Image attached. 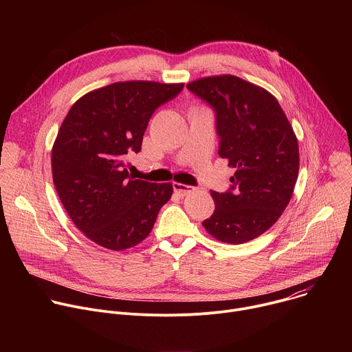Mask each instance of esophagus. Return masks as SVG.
Wrapping results in <instances>:
<instances>
[{
    "label": "esophagus",
    "instance_id": "obj_1",
    "mask_svg": "<svg viewBox=\"0 0 352 352\" xmlns=\"http://www.w3.org/2000/svg\"><path fill=\"white\" fill-rule=\"evenodd\" d=\"M173 188H174V190H175L179 196H185V195H188V193H190V192L193 190L192 186L185 185V184H179V182H173Z\"/></svg>",
    "mask_w": 352,
    "mask_h": 352
}]
</instances>
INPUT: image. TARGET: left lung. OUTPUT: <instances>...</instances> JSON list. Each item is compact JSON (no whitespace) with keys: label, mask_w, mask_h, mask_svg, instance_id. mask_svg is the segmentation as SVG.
<instances>
[{"label":"left lung","mask_w":352,"mask_h":352,"mask_svg":"<svg viewBox=\"0 0 352 352\" xmlns=\"http://www.w3.org/2000/svg\"><path fill=\"white\" fill-rule=\"evenodd\" d=\"M186 87L213 107L219 156L236 170L230 190L210 192L216 209L202 226L221 242L255 239L292 196L299 170L294 129L272 93L238 76L200 78Z\"/></svg>","instance_id":"left-lung-1"}]
</instances>
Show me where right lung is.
I'll list each match as a JSON object with an SVG mask.
<instances>
[{
	"mask_svg": "<svg viewBox=\"0 0 352 352\" xmlns=\"http://www.w3.org/2000/svg\"><path fill=\"white\" fill-rule=\"evenodd\" d=\"M184 83L116 82L71 107L52 150L53 181L68 216L97 245L124 250L152 231L173 185L133 179L125 160L142 148L157 107Z\"/></svg>",
	"mask_w": 352,
	"mask_h": 352,
	"instance_id": "add662e5",
	"label": "right lung"
}]
</instances>
